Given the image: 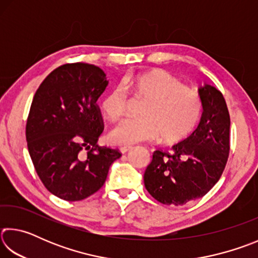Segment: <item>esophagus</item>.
<instances>
[{
    "label": "esophagus",
    "mask_w": 258,
    "mask_h": 258,
    "mask_svg": "<svg viewBox=\"0 0 258 258\" xmlns=\"http://www.w3.org/2000/svg\"><path fill=\"white\" fill-rule=\"evenodd\" d=\"M132 149H133V147L127 146V147H121L120 149H119V151L121 152V154H126V152L130 151V150H132Z\"/></svg>",
    "instance_id": "obj_1"
}]
</instances>
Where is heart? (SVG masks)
Here are the masks:
<instances>
[{
    "label": "heart",
    "instance_id": "obj_1",
    "mask_svg": "<svg viewBox=\"0 0 258 258\" xmlns=\"http://www.w3.org/2000/svg\"><path fill=\"white\" fill-rule=\"evenodd\" d=\"M125 91L146 100L140 113L141 119H125L109 133L112 143L130 146L154 140L164 145L181 141L195 128L202 112L199 95L164 69H150L137 75L125 76L120 86L104 95L101 110L109 119L116 120L125 111Z\"/></svg>",
    "mask_w": 258,
    "mask_h": 258
}]
</instances>
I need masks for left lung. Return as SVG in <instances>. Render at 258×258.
Masks as SVG:
<instances>
[{
  "instance_id": "1",
  "label": "left lung",
  "mask_w": 258,
  "mask_h": 258,
  "mask_svg": "<svg viewBox=\"0 0 258 258\" xmlns=\"http://www.w3.org/2000/svg\"><path fill=\"white\" fill-rule=\"evenodd\" d=\"M203 115L189 138L172 147V152L156 150L145 173V185L164 205H184L204 197L220 180L230 151V115L216 87H199Z\"/></svg>"
}]
</instances>
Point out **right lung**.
<instances>
[{
	"mask_svg": "<svg viewBox=\"0 0 258 258\" xmlns=\"http://www.w3.org/2000/svg\"><path fill=\"white\" fill-rule=\"evenodd\" d=\"M107 85L101 68L68 63L50 73L34 95L26 125L28 151L43 184L63 200L97 192L121 156L98 145L102 121L97 101Z\"/></svg>",
	"mask_w": 258,
	"mask_h": 258,
	"instance_id": "add662e5",
	"label": "right lung"
}]
</instances>
